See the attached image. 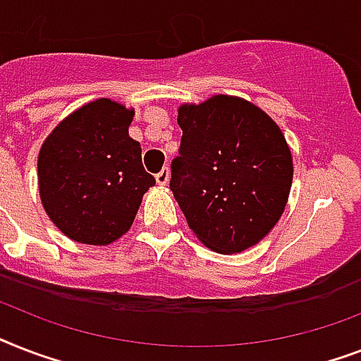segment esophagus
<instances>
[{
	"label": "esophagus",
	"instance_id": "34e87169",
	"mask_svg": "<svg viewBox=\"0 0 361 361\" xmlns=\"http://www.w3.org/2000/svg\"><path fill=\"white\" fill-rule=\"evenodd\" d=\"M155 181H157V185H161V187L169 185V181H170V170H169V166L161 170V172H159V174L155 176Z\"/></svg>",
	"mask_w": 361,
	"mask_h": 361
}]
</instances>
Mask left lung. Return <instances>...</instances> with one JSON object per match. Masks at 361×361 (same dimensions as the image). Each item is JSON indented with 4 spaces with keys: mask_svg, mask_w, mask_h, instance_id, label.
<instances>
[{
    "mask_svg": "<svg viewBox=\"0 0 361 361\" xmlns=\"http://www.w3.org/2000/svg\"><path fill=\"white\" fill-rule=\"evenodd\" d=\"M178 125L170 191L192 234L223 255L257 245L290 195L292 153L279 125L257 104L221 93L181 104Z\"/></svg>",
    "mask_w": 361,
    "mask_h": 361,
    "instance_id": "obj_1",
    "label": "left lung"
}]
</instances>
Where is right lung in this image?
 Masks as SVG:
<instances>
[{"instance_id": "obj_1", "label": "right lung", "mask_w": 361, "mask_h": 361, "mask_svg": "<svg viewBox=\"0 0 361 361\" xmlns=\"http://www.w3.org/2000/svg\"><path fill=\"white\" fill-rule=\"evenodd\" d=\"M135 110L95 99L59 121L37 161L42 208L65 236L109 245L129 231L155 178L129 136Z\"/></svg>"}]
</instances>
